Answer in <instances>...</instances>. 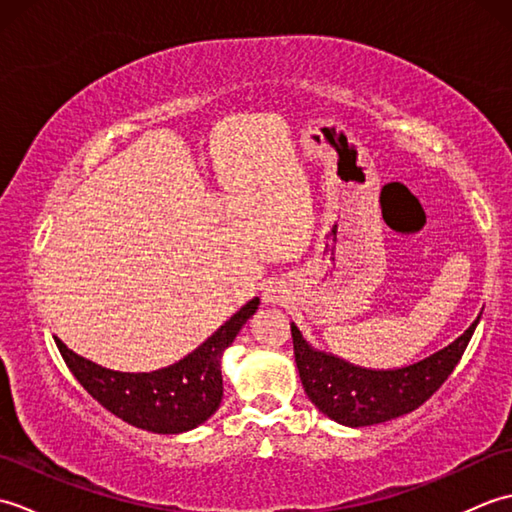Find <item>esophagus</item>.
<instances>
[{"label":"esophagus","mask_w":512,"mask_h":512,"mask_svg":"<svg viewBox=\"0 0 512 512\" xmlns=\"http://www.w3.org/2000/svg\"><path fill=\"white\" fill-rule=\"evenodd\" d=\"M264 301L266 303H281L284 301V290H281L275 281H270V284L264 288Z\"/></svg>","instance_id":"34e87169"}]
</instances>
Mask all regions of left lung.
I'll return each instance as SVG.
<instances>
[{"instance_id":"1","label":"left lung","mask_w":512,"mask_h":512,"mask_svg":"<svg viewBox=\"0 0 512 512\" xmlns=\"http://www.w3.org/2000/svg\"><path fill=\"white\" fill-rule=\"evenodd\" d=\"M477 323L480 317L444 350L400 369L352 365L312 350L295 323H290V332L299 378L314 407L345 427H369L405 416L436 394L460 363Z\"/></svg>"}]
</instances>
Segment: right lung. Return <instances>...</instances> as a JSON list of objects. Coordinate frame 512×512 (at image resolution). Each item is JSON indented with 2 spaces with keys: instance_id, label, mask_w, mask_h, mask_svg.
Returning a JSON list of instances; mask_svg holds the SVG:
<instances>
[{
  "instance_id": "add662e5",
  "label": "right lung",
  "mask_w": 512,
  "mask_h": 512,
  "mask_svg": "<svg viewBox=\"0 0 512 512\" xmlns=\"http://www.w3.org/2000/svg\"><path fill=\"white\" fill-rule=\"evenodd\" d=\"M259 299L239 308L220 330L182 361L158 372H114L74 354L57 341L65 365L88 394L132 427L154 433H182L209 420L224 396L222 354L244 323L257 312Z\"/></svg>"
}]
</instances>
